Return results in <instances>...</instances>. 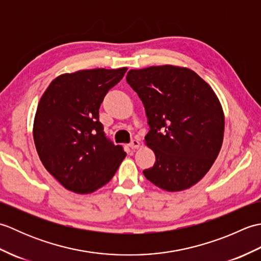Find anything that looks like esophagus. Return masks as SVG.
Wrapping results in <instances>:
<instances>
[{"mask_svg":"<svg viewBox=\"0 0 261 261\" xmlns=\"http://www.w3.org/2000/svg\"><path fill=\"white\" fill-rule=\"evenodd\" d=\"M130 147L132 149H138L140 147V141L137 140V139H134L131 142H130Z\"/></svg>","mask_w":261,"mask_h":261,"instance_id":"obj_1","label":"esophagus"}]
</instances>
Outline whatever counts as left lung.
Listing matches in <instances>:
<instances>
[{"label":"left lung","mask_w":261,"mask_h":261,"mask_svg":"<svg viewBox=\"0 0 261 261\" xmlns=\"http://www.w3.org/2000/svg\"><path fill=\"white\" fill-rule=\"evenodd\" d=\"M126 82L145 107L146 145L156 156L143 175L167 192L195 185L223 142L224 114L214 91L195 71L171 65L131 69Z\"/></svg>","instance_id":"left-lung-1"}]
</instances>
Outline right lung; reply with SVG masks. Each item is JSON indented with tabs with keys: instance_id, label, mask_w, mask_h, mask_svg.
I'll list each match as a JSON object with an SVG mask.
<instances>
[{
	"instance_id": "1",
	"label": "right lung",
	"mask_w": 261,
	"mask_h": 261,
	"mask_svg": "<svg viewBox=\"0 0 261 261\" xmlns=\"http://www.w3.org/2000/svg\"><path fill=\"white\" fill-rule=\"evenodd\" d=\"M126 67L84 69L56 77L42 94L33 140L42 165L68 191L93 193L111 180L125 152L104 134L98 110Z\"/></svg>"
}]
</instances>
